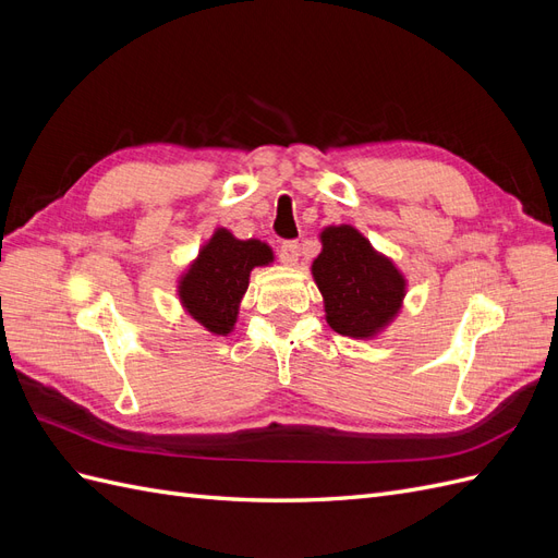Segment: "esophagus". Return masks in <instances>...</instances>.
Listing matches in <instances>:
<instances>
[{
  "instance_id": "34e87169",
  "label": "esophagus",
  "mask_w": 558,
  "mask_h": 558,
  "mask_svg": "<svg viewBox=\"0 0 558 558\" xmlns=\"http://www.w3.org/2000/svg\"><path fill=\"white\" fill-rule=\"evenodd\" d=\"M279 258L286 265H298V260H300V246H298V242H283L279 246Z\"/></svg>"
}]
</instances>
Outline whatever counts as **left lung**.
Listing matches in <instances>:
<instances>
[{"label": "left lung", "instance_id": "obj_1", "mask_svg": "<svg viewBox=\"0 0 558 558\" xmlns=\"http://www.w3.org/2000/svg\"><path fill=\"white\" fill-rule=\"evenodd\" d=\"M320 244L312 277L324 295L328 326L356 340L379 335L402 307V272L353 226H328Z\"/></svg>", "mask_w": 558, "mask_h": 558}]
</instances>
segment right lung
<instances>
[{
    "label": "right lung",
    "instance_id": "right-lung-1",
    "mask_svg": "<svg viewBox=\"0 0 558 558\" xmlns=\"http://www.w3.org/2000/svg\"><path fill=\"white\" fill-rule=\"evenodd\" d=\"M272 260L275 253L265 242L238 240L230 230L218 228L179 279L183 310L211 335H228L238 324L251 269Z\"/></svg>",
    "mask_w": 558,
    "mask_h": 558
}]
</instances>
